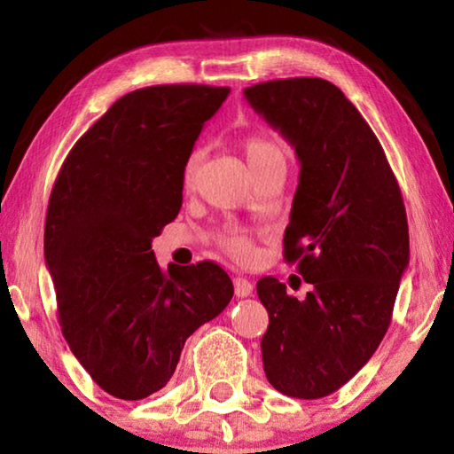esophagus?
Listing matches in <instances>:
<instances>
[{
  "label": "esophagus",
  "mask_w": 454,
  "mask_h": 454,
  "mask_svg": "<svg viewBox=\"0 0 454 454\" xmlns=\"http://www.w3.org/2000/svg\"><path fill=\"white\" fill-rule=\"evenodd\" d=\"M252 290H254V286H252V282L248 278H244V276H236V278H234V292H236L238 298L250 296Z\"/></svg>",
  "instance_id": "34e87169"
}]
</instances>
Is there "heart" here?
Returning <instances> with one entry per match:
<instances>
[{"label":"heart","instance_id":"b5f03b06","mask_svg":"<svg viewBox=\"0 0 454 454\" xmlns=\"http://www.w3.org/2000/svg\"><path fill=\"white\" fill-rule=\"evenodd\" d=\"M242 148H244V156H246V160H248V164L252 168V172H258L260 168L266 166L268 162H272V160L284 158V153H282L278 145H276L270 140H266V137H260V136L246 137ZM200 162H202V150L190 152V156L186 158V162H184V168H182V186H184V190L194 188ZM224 246L228 248L230 254L240 258V260L250 258L252 252H254V250H252L250 242L246 240V238L240 232H236V230L224 238Z\"/></svg>","mask_w":454,"mask_h":454}]
</instances>
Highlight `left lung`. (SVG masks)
<instances>
[{"instance_id": "8db88e82", "label": "left lung", "mask_w": 454, "mask_h": 454, "mask_svg": "<svg viewBox=\"0 0 454 454\" xmlns=\"http://www.w3.org/2000/svg\"><path fill=\"white\" fill-rule=\"evenodd\" d=\"M244 96L301 162L284 258L310 284L298 301L274 276L258 280L270 318L264 372L278 393L314 401L347 384L387 334L409 266L403 194L379 137L334 83L272 80Z\"/></svg>"}]
</instances>
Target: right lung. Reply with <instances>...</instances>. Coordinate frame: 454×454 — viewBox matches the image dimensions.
I'll return each instance as SVG.
<instances>
[{
	"label": "right lung",
	"mask_w": 454,
	"mask_h": 454,
	"mask_svg": "<svg viewBox=\"0 0 454 454\" xmlns=\"http://www.w3.org/2000/svg\"><path fill=\"white\" fill-rule=\"evenodd\" d=\"M230 88L170 83L121 96L67 153L43 250L61 334L107 395L140 401L172 379L186 338L232 301L214 262L162 270L152 238L182 208V168Z\"/></svg>",
	"instance_id": "1"
}]
</instances>
